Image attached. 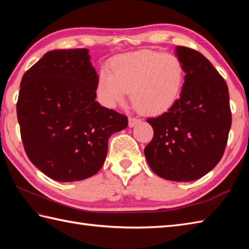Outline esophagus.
Masks as SVG:
<instances>
[{
  "instance_id": "esophagus-1",
  "label": "esophagus",
  "mask_w": 249,
  "mask_h": 249,
  "mask_svg": "<svg viewBox=\"0 0 249 249\" xmlns=\"http://www.w3.org/2000/svg\"><path fill=\"white\" fill-rule=\"evenodd\" d=\"M139 122H140L139 119L133 118V116H129V118H128V125H129V127H134V126H135L136 124H138Z\"/></svg>"
}]
</instances>
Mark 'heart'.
<instances>
[{"label": "heart", "mask_w": 249, "mask_h": 249, "mask_svg": "<svg viewBox=\"0 0 249 249\" xmlns=\"http://www.w3.org/2000/svg\"><path fill=\"white\" fill-rule=\"evenodd\" d=\"M185 81V68L178 56L155 50H140L114 56L108 71L99 72L96 95L107 108L131 99L141 112L160 115L177 103Z\"/></svg>", "instance_id": "obj_1"}]
</instances>
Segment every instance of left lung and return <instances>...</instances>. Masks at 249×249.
I'll list each match as a JSON object with an SVG mask.
<instances>
[{
    "instance_id": "1",
    "label": "left lung",
    "mask_w": 249,
    "mask_h": 249,
    "mask_svg": "<svg viewBox=\"0 0 249 249\" xmlns=\"http://www.w3.org/2000/svg\"><path fill=\"white\" fill-rule=\"evenodd\" d=\"M185 82L167 112L150 118L154 136L144 155L153 172L176 182H190L217 165L228 141L231 110L227 83L200 52L178 46Z\"/></svg>"
}]
</instances>
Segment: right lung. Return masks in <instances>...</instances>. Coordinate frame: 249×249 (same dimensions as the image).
<instances>
[{
    "mask_svg": "<svg viewBox=\"0 0 249 249\" xmlns=\"http://www.w3.org/2000/svg\"><path fill=\"white\" fill-rule=\"evenodd\" d=\"M97 79L88 49L47 52L22 77L21 139L32 163L52 179L73 182L96 174L111 135L127 127V116L95 100Z\"/></svg>",
    "mask_w": 249,
    "mask_h": 249,
    "instance_id": "right-lung-1",
    "label": "right lung"
}]
</instances>
